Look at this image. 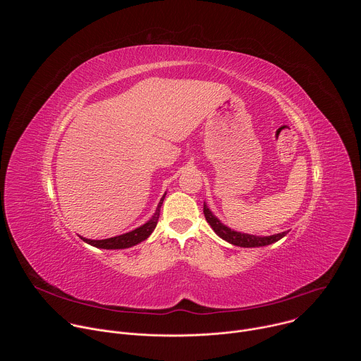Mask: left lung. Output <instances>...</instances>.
<instances>
[{"mask_svg": "<svg viewBox=\"0 0 361 361\" xmlns=\"http://www.w3.org/2000/svg\"><path fill=\"white\" fill-rule=\"evenodd\" d=\"M204 217L207 220V223L212 226V228L216 231L217 235H220L223 240L238 245V247H262V245H269L273 244L276 241H279L280 238H283L288 231H283L274 235H269V237H257V235H250V234H244V233H237L233 231L231 228H228L227 226H224L223 223H220V220L217 217L213 216V213L209 210L207 205L204 202Z\"/></svg>", "mask_w": 361, "mask_h": 361, "instance_id": "obj_1", "label": "left lung"}]
</instances>
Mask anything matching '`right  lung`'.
Wrapping results in <instances>:
<instances>
[{
    "instance_id": "add662e5",
    "label": "right lung",
    "mask_w": 361,
    "mask_h": 361,
    "mask_svg": "<svg viewBox=\"0 0 361 361\" xmlns=\"http://www.w3.org/2000/svg\"><path fill=\"white\" fill-rule=\"evenodd\" d=\"M164 201V195L159 202V207L154 213V216L149 219V221H147L144 226L126 233L123 235H117V237H111V238H106V240H88V238H82L85 243L98 247V248H107V250H117V248H128L133 247L141 241H144L145 238L149 237V234L156 228L157 223H159V217H160V209H161V204Z\"/></svg>"
}]
</instances>
